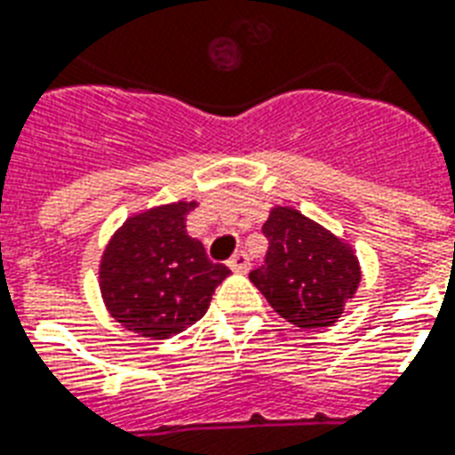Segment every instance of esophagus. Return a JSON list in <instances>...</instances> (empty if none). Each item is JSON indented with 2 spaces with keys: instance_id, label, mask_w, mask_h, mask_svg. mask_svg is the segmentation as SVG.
Listing matches in <instances>:
<instances>
[{
  "instance_id": "esophagus-1",
  "label": "esophagus",
  "mask_w": 455,
  "mask_h": 455,
  "mask_svg": "<svg viewBox=\"0 0 455 455\" xmlns=\"http://www.w3.org/2000/svg\"><path fill=\"white\" fill-rule=\"evenodd\" d=\"M235 273H247L249 271V256L247 251H237V254L232 256L230 264H228Z\"/></svg>"
}]
</instances>
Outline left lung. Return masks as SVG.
Wrapping results in <instances>:
<instances>
[{
  "label": "left lung",
  "instance_id": "obj_1",
  "mask_svg": "<svg viewBox=\"0 0 455 455\" xmlns=\"http://www.w3.org/2000/svg\"><path fill=\"white\" fill-rule=\"evenodd\" d=\"M266 266L249 280L273 312L299 329L333 326L360 288L355 249L292 206H273L264 223Z\"/></svg>",
  "mask_w": 455,
  "mask_h": 455
}]
</instances>
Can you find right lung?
I'll list each match as a JSON object with an SVG mask.
<instances>
[{
	"label": "right lung",
	"instance_id": "right-lung-1",
	"mask_svg": "<svg viewBox=\"0 0 455 455\" xmlns=\"http://www.w3.org/2000/svg\"><path fill=\"white\" fill-rule=\"evenodd\" d=\"M196 201H172L132 213L105 244L98 285L108 312L150 340L182 333L206 314L230 268L208 261L187 232Z\"/></svg>",
	"mask_w": 455,
	"mask_h": 455
}]
</instances>
